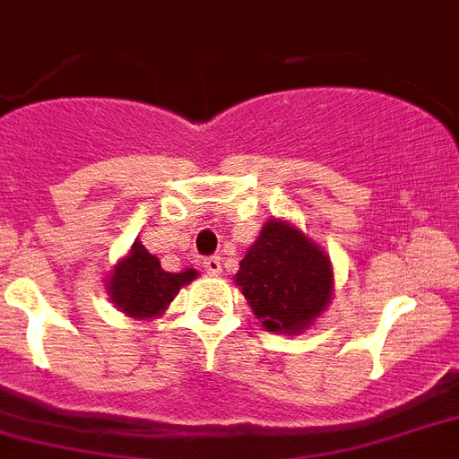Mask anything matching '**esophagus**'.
<instances>
[{"label": "esophagus", "mask_w": 459, "mask_h": 459, "mask_svg": "<svg viewBox=\"0 0 459 459\" xmlns=\"http://www.w3.org/2000/svg\"><path fill=\"white\" fill-rule=\"evenodd\" d=\"M203 268L207 271V275H219V273H221V259H219V256H207V259L203 261Z\"/></svg>", "instance_id": "1"}]
</instances>
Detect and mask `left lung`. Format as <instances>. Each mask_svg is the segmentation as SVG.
<instances>
[{
	"label": "left lung",
	"instance_id": "1",
	"mask_svg": "<svg viewBox=\"0 0 459 459\" xmlns=\"http://www.w3.org/2000/svg\"><path fill=\"white\" fill-rule=\"evenodd\" d=\"M236 284L268 331L299 333L331 299V264L289 223L268 221L240 261Z\"/></svg>",
	"mask_w": 459,
	"mask_h": 459
}]
</instances>
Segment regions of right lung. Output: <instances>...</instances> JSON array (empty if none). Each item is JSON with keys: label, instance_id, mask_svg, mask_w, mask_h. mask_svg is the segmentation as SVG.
<instances>
[{"label": "right lung", "instance_id": "right-lung-1", "mask_svg": "<svg viewBox=\"0 0 459 459\" xmlns=\"http://www.w3.org/2000/svg\"><path fill=\"white\" fill-rule=\"evenodd\" d=\"M198 275L195 271L165 273L160 261L144 249L142 242H134L128 259L114 268L109 280L111 301L130 317H153L163 313L165 306L172 301L179 287L191 282Z\"/></svg>", "mask_w": 459, "mask_h": 459}]
</instances>
